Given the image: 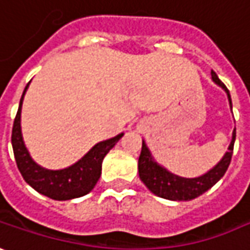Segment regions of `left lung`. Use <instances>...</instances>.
<instances>
[{"instance_id": "8db88e82", "label": "left lung", "mask_w": 250, "mask_h": 250, "mask_svg": "<svg viewBox=\"0 0 250 250\" xmlns=\"http://www.w3.org/2000/svg\"><path fill=\"white\" fill-rule=\"evenodd\" d=\"M212 81L216 85H219L224 92L227 93L230 108L232 110V103H231V96L229 89L223 83L215 71H210ZM234 142H235V129L232 132V139L229 146V151L223 155V158L210 170L198 177H182L177 176L168 169L164 168L157 161L152 158L151 151L147 147L146 142L142 143V152L139 157V176L140 180L146 184V187L155 195L161 198L170 199V201H191L202 195L204 192L208 191L210 187H213L220 179H222L226 170L229 168L232 157V150H234Z\"/></svg>"}]
</instances>
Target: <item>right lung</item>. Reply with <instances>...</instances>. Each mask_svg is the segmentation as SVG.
<instances>
[{"mask_svg": "<svg viewBox=\"0 0 250 250\" xmlns=\"http://www.w3.org/2000/svg\"><path fill=\"white\" fill-rule=\"evenodd\" d=\"M28 83L23 90L19 110L12 128V147L20 173L26 180V183L30 184L35 191L56 201H67V199L80 198L86 195L93 190V187L100 179L102 162L107 155V152L124 136V133L99 142L81 160H78L67 168L58 169V170L43 168L31 158L21 136L20 114H21L23 99L28 89Z\"/></svg>", "mask_w": 250, "mask_h": 250, "instance_id": "obj_1", "label": "right lung"}]
</instances>
